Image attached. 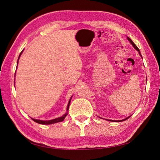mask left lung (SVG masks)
<instances>
[{
	"label": "left lung",
	"instance_id": "obj_1",
	"mask_svg": "<svg viewBox=\"0 0 160 160\" xmlns=\"http://www.w3.org/2000/svg\"><path fill=\"white\" fill-rule=\"evenodd\" d=\"M127 38H128V40L130 42V43H131V44H132V45H133V47H134V49H136L138 52H139V55L140 56H141L142 57V55H141V53H140V51H139V49H138V47L136 46V45H135V44H134V42L132 41V39H131V38H129L128 37H127ZM131 117V116H129V117H128V118H125V119H122V120H111V119H105V120H108V121H109V122H123V121H125V120H126V119H128L129 118H130Z\"/></svg>",
	"mask_w": 160,
	"mask_h": 160
}]
</instances>
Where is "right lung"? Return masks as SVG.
Returning <instances> with one entry per match:
<instances>
[{
    "label": "right lung",
    "instance_id": "obj_1",
    "mask_svg": "<svg viewBox=\"0 0 160 160\" xmlns=\"http://www.w3.org/2000/svg\"><path fill=\"white\" fill-rule=\"evenodd\" d=\"M24 50V49H23ZM23 50L21 51V52L20 53V55H19V57L18 58V61H17V66H18V60H19V58H20L21 54L23 52ZM16 73V72H15ZM14 76H15V74H14ZM72 95L71 97V98L69 99V101L68 103V105H67V112L62 115L61 116V117H59V118H55V119H51V120H47V121H43V120H40V119H33V118H31L34 122H36V123H38L39 124H43V125H50V124H52V123H58V122H61L63 121L65 118L66 116L67 115V114H68V111H69V105H70V103H71V100L72 99Z\"/></svg>",
    "mask_w": 160,
    "mask_h": 160
}]
</instances>
